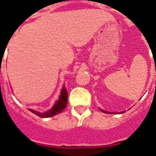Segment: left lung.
I'll use <instances>...</instances> for the list:
<instances>
[{
  "instance_id": "obj_1",
  "label": "left lung",
  "mask_w": 156,
  "mask_h": 156,
  "mask_svg": "<svg viewBox=\"0 0 156 156\" xmlns=\"http://www.w3.org/2000/svg\"><path fill=\"white\" fill-rule=\"evenodd\" d=\"M105 112V113H109V112Z\"/></svg>"
}]
</instances>
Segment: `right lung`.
Listing matches in <instances>:
<instances>
[{
  "label": "right lung",
  "mask_w": 156,
  "mask_h": 156,
  "mask_svg": "<svg viewBox=\"0 0 156 156\" xmlns=\"http://www.w3.org/2000/svg\"><path fill=\"white\" fill-rule=\"evenodd\" d=\"M67 89H65V87H63L62 91H61V95L59 96V100L55 102V104L53 105L51 110H49L48 112H45L44 113H40V112H35L34 110H30L29 111L33 113H34L35 115L40 117H50V116H53L59 114L62 112L63 110L65 109V107L67 106Z\"/></svg>",
  "instance_id": "1"
}]
</instances>
